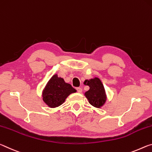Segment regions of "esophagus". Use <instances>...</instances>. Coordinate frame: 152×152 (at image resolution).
<instances>
[{
    "instance_id": "obj_1",
    "label": "esophagus",
    "mask_w": 152,
    "mask_h": 152,
    "mask_svg": "<svg viewBox=\"0 0 152 152\" xmlns=\"http://www.w3.org/2000/svg\"><path fill=\"white\" fill-rule=\"evenodd\" d=\"M76 90L77 91L78 93H81L82 91V88H76Z\"/></svg>"
}]
</instances>
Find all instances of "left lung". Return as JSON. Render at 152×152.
Returning a JSON list of instances; mask_svg holds the SVG:
<instances>
[{
    "mask_svg": "<svg viewBox=\"0 0 152 152\" xmlns=\"http://www.w3.org/2000/svg\"><path fill=\"white\" fill-rule=\"evenodd\" d=\"M86 83L90 88L85 94L89 104L96 108H99L105 102L106 98L103 84L98 77L86 80Z\"/></svg>",
    "mask_w": 152,
    "mask_h": 152,
    "instance_id": "8db88e82",
    "label": "left lung"
}]
</instances>
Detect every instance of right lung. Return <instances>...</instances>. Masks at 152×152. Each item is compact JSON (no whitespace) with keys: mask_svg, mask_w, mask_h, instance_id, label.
Here are the masks:
<instances>
[{"mask_svg":"<svg viewBox=\"0 0 152 152\" xmlns=\"http://www.w3.org/2000/svg\"><path fill=\"white\" fill-rule=\"evenodd\" d=\"M76 90L57 75L52 77L43 91V100L51 108L58 107L63 104L71 94Z\"/></svg>","mask_w":152,"mask_h":152,"instance_id":"1","label":"right lung"}]
</instances>
